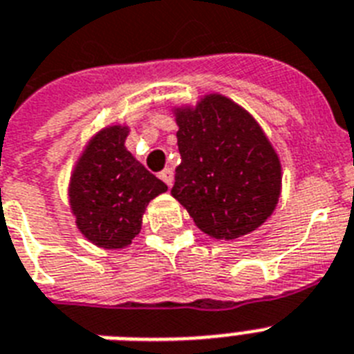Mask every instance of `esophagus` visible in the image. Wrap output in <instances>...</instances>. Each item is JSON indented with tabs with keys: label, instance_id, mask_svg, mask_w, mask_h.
Segmentation results:
<instances>
[{
	"label": "esophagus",
	"instance_id": "1",
	"mask_svg": "<svg viewBox=\"0 0 354 354\" xmlns=\"http://www.w3.org/2000/svg\"><path fill=\"white\" fill-rule=\"evenodd\" d=\"M160 178H162L167 187H172V183H174V172H172V169L169 167L163 169V171L160 172Z\"/></svg>",
	"mask_w": 354,
	"mask_h": 354
}]
</instances>
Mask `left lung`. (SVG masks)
Masks as SVG:
<instances>
[{"instance_id": "obj_1", "label": "left lung", "mask_w": 354, "mask_h": 354, "mask_svg": "<svg viewBox=\"0 0 354 354\" xmlns=\"http://www.w3.org/2000/svg\"><path fill=\"white\" fill-rule=\"evenodd\" d=\"M178 151L171 194L205 234L237 239L261 227L281 194V163L259 124L232 100L207 95L176 109Z\"/></svg>"}]
</instances>
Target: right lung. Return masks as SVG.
<instances>
[{"label": "right lung", "mask_w": 354, "mask_h": 354, "mask_svg": "<svg viewBox=\"0 0 354 354\" xmlns=\"http://www.w3.org/2000/svg\"><path fill=\"white\" fill-rule=\"evenodd\" d=\"M127 129L113 126L88 144L71 174L77 227L102 248H122L140 232L142 214L167 185L126 149Z\"/></svg>", "instance_id": "add662e5"}]
</instances>
